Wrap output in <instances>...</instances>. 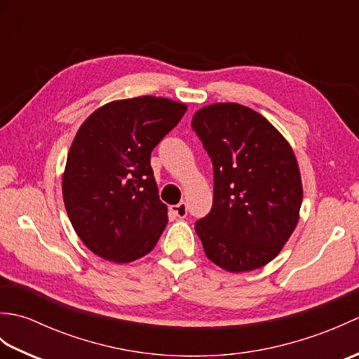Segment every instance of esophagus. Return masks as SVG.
I'll return each instance as SVG.
<instances>
[{"mask_svg": "<svg viewBox=\"0 0 359 359\" xmlns=\"http://www.w3.org/2000/svg\"><path fill=\"white\" fill-rule=\"evenodd\" d=\"M170 210L172 212V216L179 217V219H184L188 215V207H187L185 202H179L177 205H172Z\"/></svg>", "mask_w": 359, "mask_h": 359, "instance_id": "1", "label": "esophagus"}]
</instances>
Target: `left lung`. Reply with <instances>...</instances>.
Returning <instances> with one entry per match:
<instances>
[{
	"mask_svg": "<svg viewBox=\"0 0 359 359\" xmlns=\"http://www.w3.org/2000/svg\"><path fill=\"white\" fill-rule=\"evenodd\" d=\"M193 129L215 170V196L196 233L211 262L231 273L266 265L299 220L302 180L293 148L261 114L239 103L196 111Z\"/></svg>",
	"mask_w": 359,
	"mask_h": 359,
	"instance_id": "1",
	"label": "left lung"
}]
</instances>
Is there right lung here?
<instances>
[{
  "label": "right lung",
  "instance_id": "right-lung-1",
  "mask_svg": "<svg viewBox=\"0 0 359 359\" xmlns=\"http://www.w3.org/2000/svg\"><path fill=\"white\" fill-rule=\"evenodd\" d=\"M185 112V103L142 95L103 104L79 128L62 189L74 230L94 255L128 264L156 247L168 208L151 151Z\"/></svg>",
  "mask_w": 359,
  "mask_h": 359
}]
</instances>
